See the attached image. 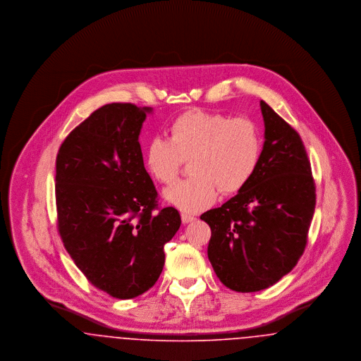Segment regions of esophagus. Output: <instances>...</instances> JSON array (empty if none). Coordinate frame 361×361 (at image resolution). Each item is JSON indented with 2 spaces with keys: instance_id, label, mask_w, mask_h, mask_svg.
<instances>
[{
  "instance_id": "obj_1",
  "label": "esophagus",
  "mask_w": 361,
  "mask_h": 361,
  "mask_svg": "<svg viewBox=\"0 0 361 361\" xmlns=\"http://www.w3.org/2000/svg\"><path fill=\"white\" fill-rule=\"evenodd\" d=\"M181 221H183V224H187L193 222V221H196V218H195L193 215H189L187 212H183V214H181Z\"/></svg>"
}]
</instances>
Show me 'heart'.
<instances>
[{
  "label": "heart",
  "mask_w": 361,
  "mask_h": 361,
  "mask_svg": "<svg viewBox=\"0 0 361 361\" xmlns=\"http://www.w3.org/2000/svg\"><path fill=\"white\" fill-rule=\"evenodd\" d=\"M261 152L256 121L192 109L173 121L169 139L147 143L145 164L155 181L169 185L189 159L192 176L166 189L164 197L183 211L199 212L216 200L219 190L231 195L243 188L257 171Z\"/></svg>",
  "instance_id": "obj_1"
}]
</instances>
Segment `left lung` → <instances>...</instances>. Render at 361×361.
Returning <instances> with one entry per match:
<instances>
[{"mask_svg":"<svg viewBox=\"0 0 361 361\" xmlns=\"http://www.w3.org/2000/svg\"><path fill=\"white\" fill-rule=\"evenodd\" d=\"M264 146L252 180L222 207L204 212L208 259L233 291L256 292L290 274L303 255L315 208V185L299 134L259 102Z\"/></svg>","mask_w":361,"mask_h":361,"instance_id":"left-lung-1","label":"left lung"}]
</instances>
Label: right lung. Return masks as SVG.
I'll use <instances>...</instances> for the list:
<instances>
[{"label":"right lung","instance_id":"1","mask_svg":"<svg viewBox=\"0 0 361 361\" xmlns=\"http://www.w3.org/2000/svg\"><path fill=\"white\" fill-rule=\"evenodd\" d=\"M150 106L106 104L75 127L56 155L58 228L78 269L99 290L133 299L155 284L164 245L180 228L158 209L139 134Z\"/></svg>","mask_w":361,"mask_h":361}]
</instances>
